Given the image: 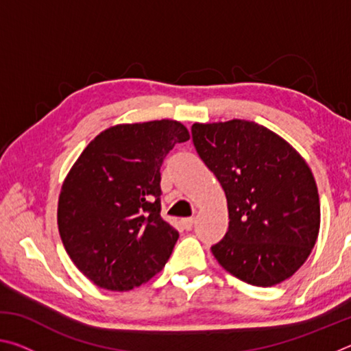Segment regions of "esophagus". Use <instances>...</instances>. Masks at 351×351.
Wrapping results in <instances>:
<instances>
[{"label":"esophagus","instance_id":"esophagus-1","mask_svg":"<svg viewBox=\"0 0 351 351\" xmlns=\"http://www.w3.org/2000/svg\"><path fill=\"white\" fill-rule=\"evenodd\" d=\"M181 224L184 226V229H187V230H190L193 228V224H195V218L193 217H189V218H182L181 219Z\"/></svg>","mask_w":351,"mask_h":351}]
</instances>
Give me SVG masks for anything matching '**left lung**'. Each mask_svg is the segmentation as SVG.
<instances>
[{
	"instance_id": "left-lung-1",
	"label": "left lung",
	"mask_w": 351,
	"mask_h": 351,
	"mask_svg": "<svg viewBox=\"0 0 351 351\" xmlns=\"http://www.w3.org/2000/svg\"><path fill=\"white\" fill-rule=\"evenodd\" d=\"M192 139L228 198L218 263L254 287H274L305 263L320 228L317 186L305 159L255 122L193 123Z\"/></svg>"
}]
</instances>
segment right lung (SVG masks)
<instances>
[{"mask_svg":"<svg viewBox=\"0 0 351 351\" xmlns=\"http://www.w3.org/2000/svg\"><path fill=\"white\" fill-rule=\"evenodd\" d=\"M190 139L178 121L121 123L96 136L58 198L57 223L71 260L97 287L130 291L161 271L178 230L161 218V165Z\"/></svg>","mask_w":351,"mask_h":351,"instance_id":"obj_1","label":"right lung"}]
</instances>
